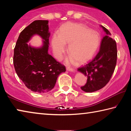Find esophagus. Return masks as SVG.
Wrapping results in <instances>:
<instances>
[{
  "instance_id": "esophagus-1",
  "label": "esophagus",
  "mask_w": 131,
  "mask_h": 131,
  "mask_svg": "<svg viewBox=\"0 0 131 131\" xmlns=\"http://www.w3.org/2000/svg\"><path fill=\"white\" fill-rule=\"evenodd\" d=\"M66 70L69 71V72H74V70L73 69H72V68H66Z\"/></svg>"
}]
</instances>
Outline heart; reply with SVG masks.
Masks as SVG:
<instances>
[{
	"mask_svg": "<svg viewBox=\"0 0 131 131\" xmlns=\"http://www.w3.org/2000/svg\"><path fill=\"white\" fill-rule=\"evenodd\" d=\"M52 47L58 59L62 58L69 45L70 55L66 59L67 64L84 63L94 57L100 44V36L96 31L91 30L81 24L68 23L62 26L59 34L53 35Z\"/></svg>",
	"mask_w": 131,
	"mask_h": 131,
	"instance_id": "1",
	"label": "heart"
}]
</instances>
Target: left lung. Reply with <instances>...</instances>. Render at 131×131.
Returning <instances> with one entry per match:
<instances>
[{
	"instance_id": "left-lung-1",
	"label": "left lung",
	"mask_w": 131,
	"mask_h": 131,
	"mask_svg": "<svg viewBox=\"0 0 131 131\" xmlns=\"http://www.w3.org/2000/svg\"><path fill=\"white\" fill-rule=\"evenodd\" d=\"M105 32L102 39L100 50L92 61L80 68L77 71L87 77L85 85L81 89L86 92L101 90L110 81L116 68L117 58L116 42L110 37L107 29L101 25Z\"/></svg>"
}]
</instances>
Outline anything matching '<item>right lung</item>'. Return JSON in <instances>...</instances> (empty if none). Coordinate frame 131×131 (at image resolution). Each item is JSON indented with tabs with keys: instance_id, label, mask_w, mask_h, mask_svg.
<instances>
[{
	"instance_id": "add662e5",
	"label": "right lung",
	"mask_w": 131,
	"mask_h": 131,
	"mask_svg": "<svg viewBox=\"0 0 131 131\" xmlns=\"http://www.w3.org/2000/svg\"><path fill=\"white\" fill-rule=\"evenodd\" d=\"M35 35L42 39L40 47L27 43ZM48 20H36L19 35L14 50L13 63L18 76L32 91L46 93L54 88L58 77L65 72V66L58 62L48 51L49 47Z\"/></svg>"
}]
</instances>
